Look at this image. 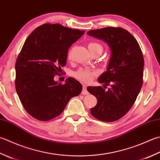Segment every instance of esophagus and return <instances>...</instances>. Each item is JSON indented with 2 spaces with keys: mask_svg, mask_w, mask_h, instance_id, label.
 I'll use <instances>...</instances> for the list:
<instances>
[{
  "mask_svg": "<svg viewBox=\"0 0 160 160\" xmlns=\"http://www.w3.org/2000/svg\"><path fill=\"white\" fill-rule=\"evenodd\" d=\"M88 93H89V92H88V91H87V87H86L85 84H84V85H83V89H82V94L86 95V94H88Z\"/></svg>",
  "mask_w": 160,
  "mask_h": 160,
  "instance_id": "34e87169",
  "label": "esophagus"
}]
</instances>
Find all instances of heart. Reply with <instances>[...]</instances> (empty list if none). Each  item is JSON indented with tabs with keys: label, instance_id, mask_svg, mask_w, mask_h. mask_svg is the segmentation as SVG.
I'll return each mask as SVG.
<instances>
[{
	"label": "heart",
	"instance_id": "1",
	"mask_svg": "<svg viewBox=\"0 0 160 160\" xmlns=\"http://www.w3.org/2000/svg\"><path fill=\"white\" fill-rule=\"evenodd\" d=\"M88 48L90 52L95 51H102V46L98 43L91 42L89 43ZM68 58H71V52H68ZM96 76V72L95 71L90 70L89 68H80L78 71L74 73V77L80 81L85 82H91L94 77Z\"/></svg>",
	"mask_w": 160,
	"mask_h": 160
}]
</instances>
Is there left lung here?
Masks as SVG:
<instances>
[{
    "label": "left lung",
    "instance_id": "left-lung-1",
    "mask_svg": "<svg viewBox=\"0 0 160 160\" xmlns=\"http://www.w3.org/2000/svg\"><path fill=\"white\" fill-rule=\"evenodd\" d=\"M87 34L104 41L111 51L107 71L98 79L110 88L87 87L97 98L91 114L100 121H115L130 110L142 87L144 61L142 50L136 39L123 28L107 27Z\"/></svg>",
    "mask_w": 160,
    "mask_h": 160
}]
</instances>
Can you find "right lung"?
<instances>
[{"label":"right lung","instance_id":"1","mask_svg":"<svg viewBox=\"0 0 160 160\" xmlns=\"http://www.w3.org/2000/svg\"><path fill=\"white\" fill-rule=\"evenodd\" d=\"M84 33L59 23H45L25 42L15 64V87L24 109L36 119L58 117L82 92V84L74 78L62 84L54 77L67 64L68 48Z\"/></svg>","mask_w":160,"mask_h":160}]
</instances>
